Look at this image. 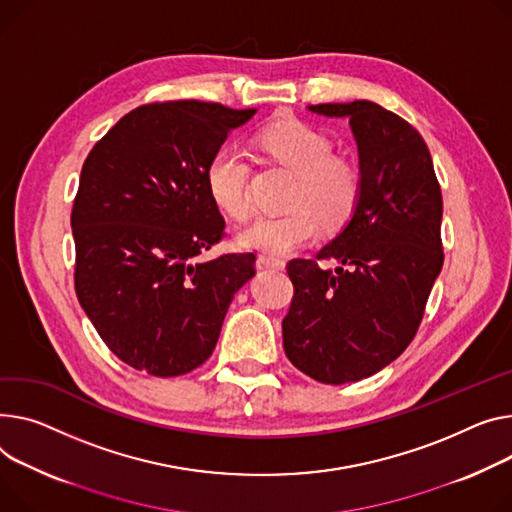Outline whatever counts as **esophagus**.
<instances>
[{
	"label": "esophagus",
	"instance_id": "1",
	"mask_svg": "<svg viewBox=\"0 0 512 512\" xmlns=\"http://www.w3.org/2000/svg\"><path fill=\"white\" fill-rule=\"evenodd\" d=\"M284 261L274 255H259L257 257V267L259 269H284Z\"/></svg>",
	"mask_w": 512,
	"mask_h": 512
}]
</instances>
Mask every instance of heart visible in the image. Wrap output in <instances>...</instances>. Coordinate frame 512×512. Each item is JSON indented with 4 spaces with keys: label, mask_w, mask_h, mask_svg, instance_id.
<instances>
[{
    "label": "heart",
    "mask_w": 512,
    "mask_h": 512,
    "mask_svg": "<svg viewBox=\"0 0 512 512\" xmlns=\"http://www.w3.org/2000/svg\"><path fill=\"white\" fill-rule=\"evenodd\" d=\"M263 152L294 175L284 208L286 214L263 216L238 234L247 249L288 253L306 245L317 234L319 222L342 228L354 214L362 177L358 166L333 156V144L325 133L296 119L271 123L259 133ZM206 187L216 206L234 222L249 220V166L241 152L218 148L206 166Z\"/></svg>",
    "instance_id": "obj_1"
}]
</instances>
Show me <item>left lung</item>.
I'll use <instances>...</instances> for the list:
<instances>
[{
	"label": "left lung",
	"mask_w": 512,
	"mask_h": 512,
	"mask_svg": "<svg viewBox=\"0 0 512 512\" xmlns=\"http://www.w3.org/2000/svg\"><path fill=\"white\" fill-rule=\"evenodd\" d=\"M346 117L358 144V206L315 259H292L288 360L327 385L354 383L391 364L422 323L442 261V195L432 156L414 125L377 102L313 105ZM340 265L323 270L318 261Z\"/></svg>",
	"instance_id": "1"
}]
</instances>
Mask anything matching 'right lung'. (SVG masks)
Returning <instances> with one entry per match:
<instances>
[{
	"label": "right lung",
	"instance_id": "add662e5",
	"mask_svg": "<svg viewBox=\"0 0 512 512\" xmlns=\"http://www.w3.org/2000/svg\"><path fill=\"white\" fill-rule=\"evenodd\" d=\"M255 109L150 102L121 117L84 160L72 208L76 294L109 350L152 377L206 362L253 253L197 257L220 243L224 218L206 166Z\"/></svg>",
	"mask_w": 512,
	"mask_h": 512
}]
</instances>
